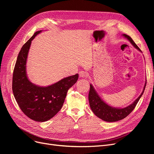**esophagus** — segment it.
Wrapping results in <instances>:
<instances>
[{
    "mask_svg": "<svg viewBox=\"0 0 154 154\" xmlns=\"http://www.w3.org/2000/svg\"><path fill=\"white\" fill-rule=\"evenodd\" d=\"M79 75H80V77L81 78H87L88 76V73L85 71H82L79 72Z\"/></svg>",
    "mask_w": 154,
    "mask_h": 154,
    "instance_id": "obj_1",
    "label": "esophagus"
}]
</instances>
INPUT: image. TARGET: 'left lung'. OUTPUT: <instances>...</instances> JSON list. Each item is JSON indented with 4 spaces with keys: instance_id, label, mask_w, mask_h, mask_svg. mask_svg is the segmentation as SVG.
Returning a JSON list of instances; mask_svg holds the SVG:
<instances>
[{
    "instance_id": "8db88e82",
    "label": "left lung",
    "mask_w": 154,
    "mask_h": 154,
    "mask_svg": "<svg viewBox=\"0 0 154 154\" xmlns=\"http://www.w3.org/2000/svg\"><path fill=\"white\" fill-rule=\"evenodd\" d=\"M123 36L126 37L130 42V43L137 49L141 51L138 46L136 44V43L133 41L131 37L125 34H124ZM146 82L145 83V85H144L143 92L139 96L138 98L132 104L124 109L114 108V107H112L106 104L104 101H103V100H101L99 96L97 95L94 88H93L92 85L91 84L90 91L89 93H88V101H89L91 109L97 117H98L102 120L105 121V122H114L121 119H123L131 113L132 111L135 109L139 99L141 98V96L143 94L144 88H145L146 87Z\"/></svg>"
}]
</instances>
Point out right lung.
Here are the masks:
<instances>
[{"label": "right lung", "instance_id": "1", "mask_svg": "<svg viewBox=\"0 0 154 154\" xmlns=\"http://www.w3.org/2000/svg\"><path fill=\"white\" fill-rule=\"evenodd\" d=\"M41 31H36L22 46L14 67L12 80L13 94L21 110L38 122H46L58 112L68 90L78 79L76 74L45 87L36 86L29 81L26 71L27 54L31 41Z\"/></svg>", "mask_w": 154, "mask_h": 154}]
</instances>
